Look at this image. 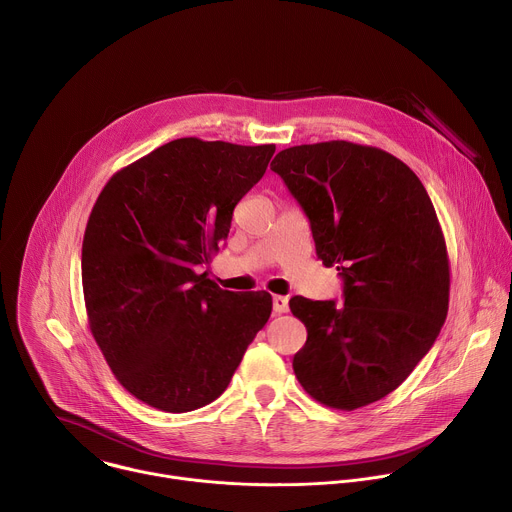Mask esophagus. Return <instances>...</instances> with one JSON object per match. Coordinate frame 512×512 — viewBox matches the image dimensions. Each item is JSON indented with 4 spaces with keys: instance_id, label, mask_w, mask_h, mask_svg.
Returning a JSON list of instances; mask_svg holds the SVG:
<instances>
[{
    "instance_id": "1",
    "label": "esophagus",
    "mask_w": 512,
    "mask_h": 512,
    "mask_svg": "<svg viewBox=\"0 0 512 512\" xmlns=\"http://www.w3.org/2000/svg\"><path fill=\"white\" fill-rule=\"evenodd\" d=\"M287 309H289V299L283 295H273V311L287 313Z\"/></svg>"
}]
</instances>
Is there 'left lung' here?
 <instances>
[{"label": "left lung", "instance_id": "8db88e82", "mask_svg": "<svg viewBox=\"0 0 512 512\" xmlns=\"http://www.w3.org/2000/svg\"><path fill=\"white\" fill-rule=\"evenodd\" d=\"M271 170L305 211L317 259L344 279V305L289 301L307 329L295 378L329 408L378 402L428 354L448 313L450 263L434 205L414 170L376 146H291Z\"/></svg>", "mask_w": 512, "mask_h": 512}]
</instances>
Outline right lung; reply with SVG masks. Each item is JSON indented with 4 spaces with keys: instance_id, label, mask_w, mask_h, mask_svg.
<instances>
[{
    "instance_id": "1",
    "label": "right lung",
    "mask_w": 512,
    "mask_h": 512,
    "mask_svg": "<svg viewBox=\"0 0 512 512\" xmlns=\"http://www.w3.org/2000/svg\"><path fill=\"white\" fill-rule=\"evenodd\" d=\"M275 144L195 136L120 168L82 243L88 327L114 378L140 402L183 414L217 400L271 315V295H237L197 273L227 239L235 205Z\"/></svg>"
}]
</instances>
